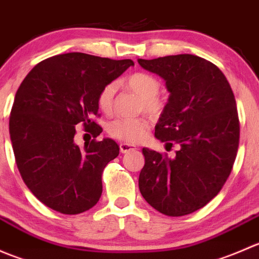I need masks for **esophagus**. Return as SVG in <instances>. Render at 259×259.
<instances>
[{"label":"esophagus","mask_w":259,"mask_h":259,"mask_svg":"<svg viewBox=\"0 0 259 259\" xmlns=\"http://www.w3.org/2000/svg\"><path fill=\"white\" fill-rule=\"evenodd\" d=\"M135 149H137V146L132 145V144H127V143H121V144H120V151H121L122 154L129 153V151L135 150Z\"/></svg>","instance_id":"esophagus-1"}]
</instances>
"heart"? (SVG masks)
I'll return each mask as SVG.
<instances>
[{
    "label": "heart",
    "instance_id": "heart-1",
    "mask_svg": "<svg viewBox=\"0 0 259 259\" xmlns=\"http://www.w3.org/2000/svg\"><path fill=\"white\" fill-rule=\"evenodd\" d=\"M122 85L142 98V108L149 114H161L164 110V101L158 96L160 91V81L148 72H135L122 81ZM115 85L108 83L100 90L98 95V106L103 113H110L113 109ZM149 121L145 117H117L109 122L108 133L115 139L126 143H138L146 135Z\"/></svg>",
    "mask_w": 259,
    "mask_h": 259
}]
</instances>
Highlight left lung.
<instances>
[{"instance_id":"left-lung-1","label":"left lung","mask_w":259,"mask_h":259,"mask_svg":"<svg viewBox=\"0 0 259 259\" xmlns=\"http://www.w3.org/2000/svg\"><path fill=\"white\" fill-rule=\"evenodd\" d=\"M138 62L163 77L170 93L155 126L156 139L179 145L173 159L143 148L140 193L165 215H187L221 192L233 168L239 145L234 94L223 72L195 55Z\"/></svg>"}]
</instances>
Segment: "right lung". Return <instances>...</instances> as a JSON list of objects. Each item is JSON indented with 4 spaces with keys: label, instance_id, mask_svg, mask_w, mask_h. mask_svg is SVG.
I'll return each mask as SVG.
<instances>
[{
    "label": "right lung",
    "instance_id": "1",
    "mask_svg": "<svg viewBox=\"0 0 259 259\" xmlns=\"http://www.w3.org/2000/svg\"><path fill=\"white\" fill-rule=\"evenodd\" d=\"M133 60L82 52L56 55L23 79L10 115V137L18 171L41 203L62 214H79L99 202L101 174L119 155L113 139L75 143L77 124L94 138L103 132L98 95Z\"/></svg>",
    "mask_w": 259,
    "mask_h": 259
}]
</instances>
